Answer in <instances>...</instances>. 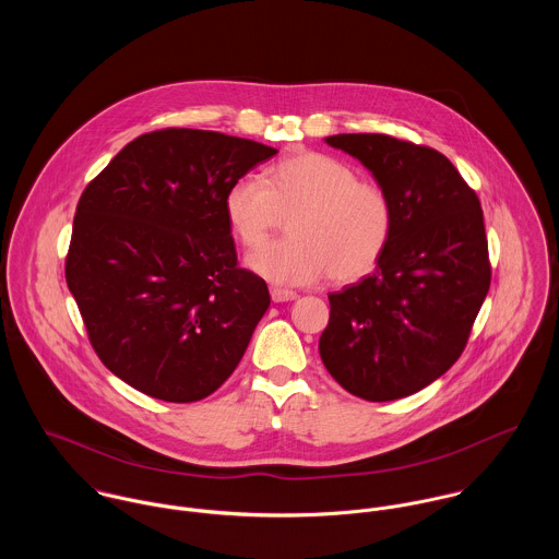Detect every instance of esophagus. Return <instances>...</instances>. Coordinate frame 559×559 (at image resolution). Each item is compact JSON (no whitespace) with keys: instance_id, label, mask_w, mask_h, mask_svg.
<instances>
[{"instance_id":"34e87169","label":"esophagus","mask_w":559,"mask_h":559,"mask_svg":"<svg viewBox=\"0 0 559 559\" xmlns=\"http://www.w3.org/2000/svg\"><path fill=\"white\" fill-rule=\"evenodd\" d=\"M271 299H273L275 304H286V301H295V299H297V293L286 290V288H271Z\"/></svg>"}]
</instances>
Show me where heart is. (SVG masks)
Listing matches in <instances>:
<instances>
[{"mask_svg":"<svg viewBox=\"0 0 559 559\" xmlns=\"http://www.w3.org/2000/svg\"><path fill=\"white\" fill-rule=\"evenodd\" d=\"M224 213L245 247L260 245L282 215H293L288 239L266 242L245 260L255 275L284 286L317 284L326 273L337 284L368 275L394 230V209L379 185L359 180L348 163L312 151L273 163L262 180H235Z\"/></svg>","mask_w":559,"mask_h":559,"instance_id":"obj_1","label":"heart"}]
</instances>
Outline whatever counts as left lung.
<instances>
[{"mask_svg": "<svg viewBox=\"0 0 559 559\" xmlns=\"http://www.w3.org/2000/svg\"><path fill=\"white\" fill-rule=\"evenodd\" d=\"M324 142L359 160L394 209L372 275L329 295V374L370 402L411 396L461 357L490 286L478 195L441 153L379 133Z\"/></svg>", "mask_w": 559, "mask_h": 559, "instance_id": "obj_1", "label": "left lung"}]
</instances>
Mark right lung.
<instances>
[{"mask_svg":"<svg viewBox=\"0 0 559 559\" xmlns=\"http://www.w3.org/2000/svg\"><path fill=\"white\" fill-rule=\"evenodd\" d=\"M275 153L165 129L127 144L81 193L67 284L96 355L138 392L195 402L239 366L271 297L237 266L224 198Z\"/></svg>","mask_w":559,"mask_h":559,"instance_id":"obj_1","label":"right lung"}]
</instances>
